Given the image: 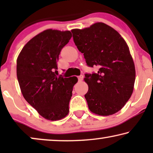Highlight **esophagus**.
I'll list each match as a JSON object with an SVG mask.
<instances>
[{
    "mask_svg": "<svg viewBox=\"0 0 153 153\" xmlns=\"http://www.w3.org/2000/svg\"><path fill=\"white\" fill-rule=\"evenodd\" d=\"M83 76L82 74L78 76V80H79V81H81L83 80Z\"/></svg>",
    "mask_w": 153,
    "mask_h": 153,
    "instance_id": "1",
    "label": "esophagus"
}]
</instances>
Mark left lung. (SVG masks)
<instances>
[{"label": "left lung", "mask_w": 153, "mask_h": 153, "mask_svg": "<svg viewBox=\"0 0 153 153\" xmlns=\"http://www.w3.org/2000/svg\"><path fill=\"white\" fill-rule=\"evenodd\" d=\"M73 39L87 65L97 73L85 74L89 109L100 116L116 114L127 103L135 81V67L128 46L116 30L96 23L82 30L73 29Z\"/></svg>", "instance_id": "1"}]
</instances>
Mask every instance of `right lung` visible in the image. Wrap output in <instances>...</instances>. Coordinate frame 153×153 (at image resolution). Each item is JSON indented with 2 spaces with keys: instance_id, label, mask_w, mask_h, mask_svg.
Returning <instances> with one entry per match:
<instances>
[{
  "instance_id": "obj_1",
  "label": "right lung",
  "mask_w": 153,
  "mask_h": 153,
  "mask_svg": "<svg viewBox=\"0 0 153 153\" xmlns=\"http://www.w3.org/2000/svg\"><path fill=\"white\" fill-rule=\"evenodd\" d=\"M72 37L70 31L46 30L30 39L16 60V75L25 100L47 120H58L69 113L76 76H57L62 48Z\"/></svg>"
}]
</instances>
